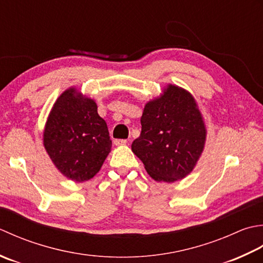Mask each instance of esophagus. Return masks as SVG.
I'll list each match as a JSON object with an SVG mask.
<instances>
[{"instance_id":"esophagus-1","label":"esophagus","mask_w":263,"mask_h":263,"mask_svg":"<svg viewBox=\"0 0 263 263\" xmlns=\"http://www.w3.org/2000/svg\"><path fill=\"white\" fill-rule=\"evenodd\" d=\"M114 143H115L116 146H120V145H126L127 141H126V139H115Z\"/></svg>"}]
</instances>
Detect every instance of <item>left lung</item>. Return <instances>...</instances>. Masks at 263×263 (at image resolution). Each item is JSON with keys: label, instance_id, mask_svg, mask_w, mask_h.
I'll use <instances>...</instances> for the list:
<instances>
[{"label": "left lung", "instance_id": "obj_1", "mask_svg": "<svg viewBox=\"0 0 263 263\" xmlns=\"http://www.w3.org/2000/svg\"><path fill=\"white\" fill-rule=\"evenodd\" d=\"M142 132L132 151L157 181L174 183L189 176L204 149L206 128L189 90L168 84L144 106Z\"/></svg>", "mask_w": 263, "mask_h": 263}]
</instances>
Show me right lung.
<instances>
[{
    "label": "right lung",
    "instance_id": "right-lung-1",
    "mask_svg": "<svg viewBox=\"0 0 263 263\" xmlns=\"http://www.w3.org/2000/svg\"><path fill=\"white\" fill-rule=\"evenodd\" d=\"M43 144L60 173L76 183L92 179L111 151L106 122L95 101L76 87L59 96L47 117Z\"/></svg>",
    "mask_w": 263,
    "mask_h": 263
}]
</instances>
